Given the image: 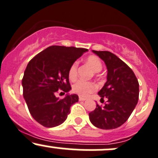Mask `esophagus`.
<instances>
[{
  "label": "esophagus",
  "instance_id": "esophagus-1",
  "mask_svg": "<svg viewBox=\"0 0 158 158\" xmlns=\"http://www.w3.org/2000/svg\"><path fill=\"white\" fill-rule=\"evenodd\" d=\"M79 101H85V98H82V97H79Z\"/></svg>",
  "mask_w": 158,
  "mask_h": 158
}]
</instances>
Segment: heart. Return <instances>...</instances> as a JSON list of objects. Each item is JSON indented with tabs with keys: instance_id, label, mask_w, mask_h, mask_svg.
<instances>
[{
	"instance_id": "obj_1",
	"label": "heart",
	"mask_w": 158,
	"mask_h": 158,
	"mask_svg": "<svg viewBox=\"0 0 158 158\" xmlns=\"http://www.w3.org/2000/svg\"><path fill=\"white\" fill-rule=\"evenodd\" d=\"M86 63L95 72H99L102 69V63L96 56H89L86 59ZM69 79L73 82L76 80L78 77V63L74 62L69 67L68 72ZM97 87L94 82L84 80L78 81L73 86V92L82 97H87L89 94L96 90Z\"/></svg>"
}]
</instances>
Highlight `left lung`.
<instances>
[{
	"instance_id": "8db88e82",
	"label": "left lung",
	"mask_w": 158,
	"mask_h": 158,
	"mask_svg": "<svg viewBox=\"0 0 158 158\" xmlns=\"http://www.w3.org/2000/svg\"><path fill=\"white\" fill-rule=\"evenodd\" d=\"M106 63L107 82L98 92L104 106L96 105L89 114L92 125L101 129L117 128L123 125L135 109L139 97V83L132 69L109 51L92 50Z\"/></svg>"
}]
</instances>
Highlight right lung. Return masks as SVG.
Instances as JSON below:
<instances>
[{
  "mask_svg": "<svg viewBox=\"0 0 158 158\" xmlns=\"http://www.w3.org/2000/svg\"><path fill=\"white\" fill-rule=\"evenodd\" d=\"M88 50L64 46H51L35 56L24 71L23 95L32 117L41 125L52 128L61 125L79 101L76 94L60 99L57 92L71 89L68 72L71 65Z\"/></svg>",
  "mask_w": 158,
  "mask_h": 158,
  "instance_id": "add662e5",
  "label": "right lung"
}]
</instances>
